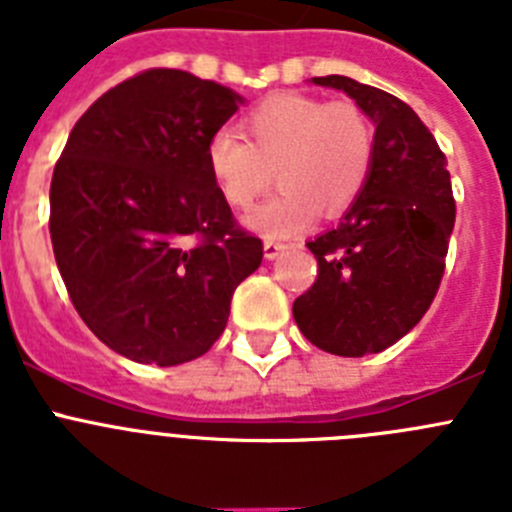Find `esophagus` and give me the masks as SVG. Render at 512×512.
Wrapping results in <instances>:
<instances>
[{
  "label": "esophagus",
  "instance_id": "obj_1",
  "mask_svg": "<svg viewBox=\"0 0 512 512\" xmlns=\"http://www.w3.org/2000/svg\"><path fill=\"white\" fill-rule=\"evenodd\" d=\"M284 248H287V246H284L282 241L266 238V241H264V256H266V259H277V256L284 251Z\"/></svg>",
  "mask_w": 512,
  "mask_h": 512
}]
</instances>
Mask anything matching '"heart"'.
<instances>
[{
  "label": "heart",
  "mask_w": 512,
  "mask_h": 512,
  "mask_svg": "<svg viewBox=\"0 0 512 512\" xmlns=\"http://www.w3.org/2000/svg\"><path fill=\"white\" fill-rule=\"evenodd\" d=\"M241 133L217 130L207 140V169L235 210L256 205L277 171L282 189L248 217L269 238L297 235L320 210L341 217L372 179L377 133L351 99L271 94L243 117Z\"/></svg>",
  "instance_id": "obj_1"
}]
</instances>
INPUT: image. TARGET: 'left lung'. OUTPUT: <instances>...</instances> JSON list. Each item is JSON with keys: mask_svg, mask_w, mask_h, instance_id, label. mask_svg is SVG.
Returning a JSON list of instances; mask_svg holds the SVG:
<instances>
[{"mask_svg": "<svg viewBox=\"0 0 512 512\" xmlns=\"http://www.w3.org/2000/svg\"><path fill=\"white\" fill-rule=\"evenodd\" d=\"M312 81L356 99L377 125V153L359 202L307 243L318 277L292 312L302 336L328 354H379L420 323L441 287L456 217L451 176L410 104L348 76Z\"/></svg>", "mask_w": 512, "mask_h": 512, "instance_id": "1", "label": "left lung"}]
</instances>
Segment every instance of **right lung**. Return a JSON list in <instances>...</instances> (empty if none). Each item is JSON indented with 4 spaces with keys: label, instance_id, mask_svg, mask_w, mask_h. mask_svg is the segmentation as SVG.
Wrapping results in <instances>:
<instances>
[{
    "label": "right lung",
    "instance_id": "right-lung-1",
    "mask_svg": "<svg viewBox=\"0 0 512 512\" xmlns=\"http://www.w3.org/2000/svg\"><path fill=\"white\" fill-rule=\"evenodd\" d=\"M241 97L179 69H148L76 120L51 182V241L76 312L138 364L207 354L264 243L207 169V140Z\"/></svg>",
    "mask_w": 512,
    "mask_h": 512
}]
</instances>
